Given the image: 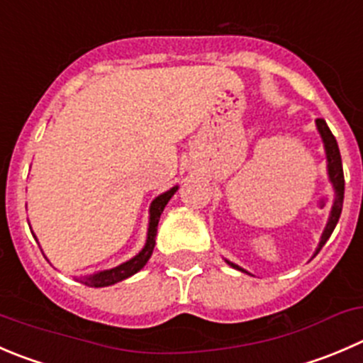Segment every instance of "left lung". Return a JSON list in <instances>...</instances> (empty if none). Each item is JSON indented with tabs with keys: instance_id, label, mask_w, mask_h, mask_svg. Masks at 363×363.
<instances>
[{
	"instance_id": "left-lung-1",
	"label": "left lung",
	"mask_w": 363,
	"mask_h": 363,
	"mask_svg": "<svg viewBox=\"0 0 363 363\" xmlns=\"http://www.w3.org/2000/svg\"><path fill=\"white\" fill-rule=\"evenodd\" d=\"M315 124H318L319 133H321L323 142H325L326 157H328V175H330V181H332V184H333V189H335V202H333V206H332V214H330L328 225H326L325 232H323V235H321V242H319V248H318V252H319V250L325 246V242L328 241L330 235H332L333 228H335L337 221H339V218H340V213H342L344 172H342V160H340L339 145H337L335 136L332 135L330 128L326 125L325 118H318V121H315ZM230 266H234L235 269H239V271H245V269H241L239 266H235V264H230Z\"/></svg>"
}]
</instances>
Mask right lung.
I'll return each instance as SVG.
<instances>
[{"label":"right lung","mask_w":363,"mask_h":363,"mask_svg":"<svg viewBox=\"0 0 363 363\" xmlns=\"http://www.w3.org/2000/svg\"><path fill=\"white\" fill-rule=\"evenodd\" d=\"M177 191V186L172 188L170 191L163 193V195L157 196L152 203H150V221H149V234H147V242L143 246L142 252L136 257H133L128 262L121 264V266L113 267V269L101 271V273H96V275H90L86 279H83L81 282L88 287H106L111 286V284L122 282V280L129 279L131 275L138 273L143 266L147 264V260L150 259L154 252V245H156V234H157V223H160L161 213H163L164 206L168 203V200L174 196V193Z\"/></svg>","instance_id":"add662e5"}]
</instances>
